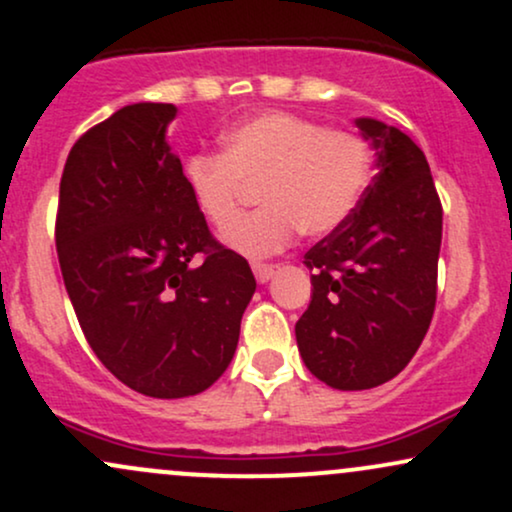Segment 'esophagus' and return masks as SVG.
Returning <instances> with one entry per match:
<instances>
[{
	"label": "esophagus",
	"mask_w": 512,
	"mask_h": 512,
	"mask_svg": "<svg viewBox=\"0 0 512 512\" xmlns=\"http://www.w3.org/2000/svg\"><path fill=\"white\" fill-rule=\"evenodd\" d=\"M252 272H255V279L260 281V284H267V281L274 276V264L252 262Z\"/></svg>",
	"instance_id": "esophagus-1"
}]
</instances>
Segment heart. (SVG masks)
<instances>
[{
    "mask_svg": "<svg viewBox=\"0 0 512 512\" xmlns=\"http://www.w3.org/2000/svg\"><path fill=\"white\" fill-rule=\"evenodd\" d=\"M366 139L293 113L248 117L223 137V154L185 161V182L199 214L219 233L235 225L255 186L265 207L228 233L250 257L284 250L301 233L325 236L342 226L368 182Z\"/></svg>",
    "mask_w": 512,
    "mask_h": 512,
    "instance_id": "obj_1",
    "label": "heart"
}]
</instances>
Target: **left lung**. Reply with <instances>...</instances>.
<instances>
[{
	"instance_id": "obj_1",
	"label": "left lung",
	"mask_w": 512,
	"mask_h": 512,
	"mask_svg": "<svg viewBox=\"0 0 512 512\" xmlns=\"http://www.w3.org/2000/svg\"><path fill=\"white\" fill-rule=\"evenodd\" d=\"M378 173L356 209L305 252L313 298L296 322L310 373L370 390L411 361L436 310L443 207L424 151L385 122L356 120Z\"/></svg>"
}]
</instances>
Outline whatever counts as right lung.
Instances as JSON below:
<instances>
[{
	"label": "right lung",
	"mask_w": 512,
	"mask_h": 512,
	"mask_svg": "<svg viewBox=\"0 0 512 512\" xmlns=\"http://www.w3.org/2000/svg\"><path fill=\"white\" fill-rule=\"evenodd\" d=\"M175 105H125L76 139L60 182L55 243L93 354L158 399L207 390L236 354L255 276L211 236L170 154Z\"/></svg>",
	"instance_id": "1"
}]
</instances>
